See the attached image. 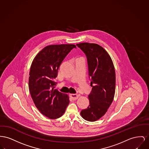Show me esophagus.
Instances as JSON below:
<instances>
[{
	"label": "esophagus",
	"instance_id": "esophagus-1",
	"mask_svg": "<svg viewBox=\"0 0 149 149\" xmlns=\"http://www.w3.org/2000/svg\"><path fill=\"white\" fill-rule=\"evenodd\" d=\"M70 96L73 100H75L78 98V95L76 94H70Z\"/></svg>",
	"mask_w": 149,
	"mask_h": 149
}]
</instances>
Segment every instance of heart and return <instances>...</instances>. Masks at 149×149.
Listing matches in <instances>:
<instances>
[{
	"instance_id": "1",
	"label": "heart",
	"mask_w": 149,
	"mask_h": 149,
	"mask_svg": "<svg viewBox=\"0 0 149 149\" xmlns=\"http://www.w3.org/2000/svg\"><path fill=\"white\" fill-rule=\"evenodd\" d=\"M79 59H82V58H79Z\"/></svg>"
}]
</instances>
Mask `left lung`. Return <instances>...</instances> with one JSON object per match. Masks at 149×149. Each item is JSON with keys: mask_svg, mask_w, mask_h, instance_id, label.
Listing matches in <instances>:
<instances>
[{"mask_svg": "<svg viewBox=\"0 0 149 149\" xmlns=\"http://www.w3.org/2000/svg\"><path fill=\"white\" fill-rule=\"evenodd\" d=\"M85 53L88 64L89 79L93 87L88 95L90 105L81 115L87 121L102 117L113 101L116 88V72L112 60L107 51L96 44H76Z\"/></svg>", "mask_w": 149, "mask_h": 149, "instance_id": "8db88e82", "label": "left lung"}]
</instances>
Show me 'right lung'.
Listing matches in <instances>:
<instances>
[{"label": "right lung", "instance_id": "add662e5", "mask_svg": "<svg viewBox=\"0 0 149 149\" xmlns=\"http://www.w3.org/2000/svg\"><path fill=\"white\" fill-rule=\"evenodd\" d=\"M73 48V44L49 45L32 61L29 79L30 94L38 109L50 119L61 117L69 104L68 95L53 88L59 67Z\"/></svg>", "mask_w": 149, "mask_h": 149}]
</instances>
